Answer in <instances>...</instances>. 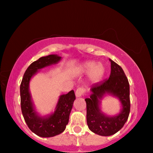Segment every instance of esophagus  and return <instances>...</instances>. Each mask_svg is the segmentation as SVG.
Here are the masks:
<instances>
[{"mask_svg": "<svg viewBox=\"0 0 153 153\" xmlns=\"http://www.w3.org/2000/svg\"><path fill=\"white\" fill-rule=\"evenodd\" d=\"M85 92V89L84 87H79L76 89L75 91V96L76 97H80L84 94V93Z\"/></svg>", "mask_w": 153, "mask_h": 153, "instance_id": "34e87169", "label": "esophagus"}]
</instances>
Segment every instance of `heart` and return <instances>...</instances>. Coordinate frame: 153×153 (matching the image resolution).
<instances>
[{
    "instance_id": "b5f03b06",
    "label": "heart",
    "mask_w": 153,
    "mask_h": 153,
    "mask_svg": "<svg viewBox=\"0 0 153 153\" xmlns=\"http://www.w3.org/2000/svg\"><path fill=\"white\" fill-rule=\"evenodd\" d=\"M79 70L82 73H89V79L91 82H97L100 80L105 73L103 65L94 61L83 63Z\"/></svg>"
}]
</instances>
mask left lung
Masks as SVG:
<instances>
[{"label": "left lung", "mask_w": 153, "mask_h": 153, "mask_svg": "<svg viewBox=\"0 0 153 153\" xmlns=\"http://www.w3.org/2000/svg\"><path fill=\"white\" fill-rule=\"evenodd\" d=\"M111 71L109 78L93 85L90 97L85 100L87 104V123L89 129L98 135L108 136L117 133L123 127L130 112L129 84L123 68L113 60L109 59ZM105 94L118 98L122 104L117 115L106 116L100 109V100Z\"/></svg>", "instance_id": "8db88e82"}]
</instances>
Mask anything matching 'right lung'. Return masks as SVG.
<instances>
[{"instance_id": "add662e5", "label": "right lung", "mask_w": 153, "mask_h": 153, "mask_svg": "<svg viewBox=\"0 0 153 153\" xmlns=\"http://www.w3.org/2000/svg\"><path fill=\"white\" fill-rule=\"evenodd\" d=\"M61 59L56 54H50L33 62L24 73L20 85L21 108L24 120L31 131L40 137H52L64 131L68 123L75 95L73 90L61 95L54 113L41 117L34 108L29 91V82L40 69L57 64Z\"/></svg>"}]
</instances>
